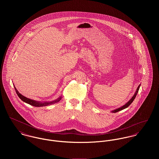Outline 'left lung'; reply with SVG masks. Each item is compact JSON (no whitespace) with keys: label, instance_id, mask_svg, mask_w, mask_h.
<instances>
[{"label":"left lung","instance_id":"obj_1","mask_svg":"<svg viewBox=\"0 0 159 159\" xmlns=\"http://www.w3.org/2000/svg\"><path fill=\"white\" fill-rule=\"evenodd\" d=\"M139 87H140V85H139L138 86V88H137V89H136V92L135 93V94L134 95V96L132 97V98L125 104V105H124V106H122V107H120V108H117V109H116V110H114L112 112L113 113H116V112H118V111H121V110H124V109H125V108H127L129 105H130V104L133 102V101L134 100V99L135 98V97H136V95H137V93H138V91H139Z\"/></svg>","mask_w":159,"mask_h":159}]
</instances>
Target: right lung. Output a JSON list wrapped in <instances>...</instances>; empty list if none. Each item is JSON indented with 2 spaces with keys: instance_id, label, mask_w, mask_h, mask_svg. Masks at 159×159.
<instances>
[{
  "instance_id": "1",
  "label": "right lung",
  "mask_w": 159,
  "mask_h": 159,
  "mask_svg": "<svg viewBox=\"0 0 159 159\" xmlns=\"http://www.w3.org/2000/svg\"><path fill=\"white\" fill-rule=\"evenodd\" d=\"M15 89L16 91V92L17 93V95H18V97L20 98L21 100H22L23 102L32 105V106H34V107H44V106H47L48 105H51V104H53V103H57L58 102H59V100H61V96L57 98V100L53 101V102H43V103H41V102H36L35 100H31V99H29L24 96H23V95H21L18 90L16 89V88L15 87Z\"/></svg>"
}]
</instances>
